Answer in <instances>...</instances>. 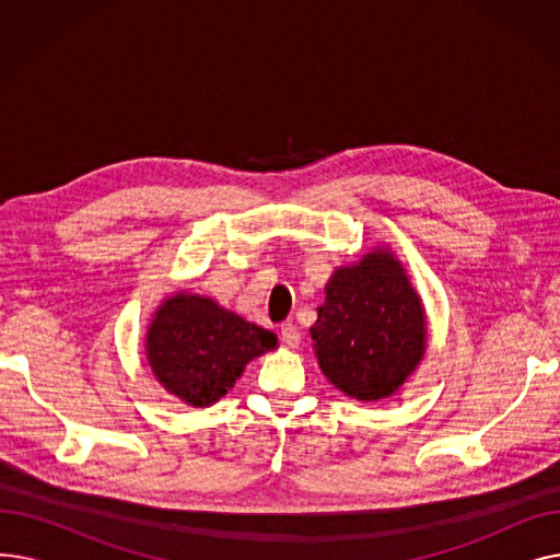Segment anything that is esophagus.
<instances>
[{"mask_svg": "<svg viewBox=\"0 0 560 560\" xmlns=\"http://www.w3.org/2000/svg\"><path fill=\"white\" fill-rule=\"evenodd\" d=\"M281 340L288 347H298L302 342V334H300L298 325H292V322H283V325H281Z\"/></svg>", "mask_w": 560, "mask_h": 560, "instance_id": "34e87169", "label": "esophagus"}]
</instances>
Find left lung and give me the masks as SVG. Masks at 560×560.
<instances>
[{
  "instance_id": "left-lung-1",
  "label": "left lung",
  "mask_w": 560,
  "mask_h": 560,
  "mask_svg": "<svg viewBox=\"0 0 560 560\" xmlns=\"http://www.w3.org/2000/svg\"><path fill=\"white\" fill-rule=\"evenodd\" d=\"M311 338L319 370L347 397L386 399L416 372L427 349V315L404 265L388 249L338 268Z\"/></svg>"
}]
</instances>
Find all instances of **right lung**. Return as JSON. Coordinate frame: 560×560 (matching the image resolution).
<instances>
[{
  "mask_svg": "<svg viewBox=\"0 0 560 560\" xmlns=\"http://www.w3.org/2000/svg\"><path fill=\"white\" fill-rule=\"evenodd\" d=\"M275 347L272 331L188 292H176L156 308L144 340L159 384L195 408L224 397L245 365Z\"/></svg>",
  "mask_w": 560,
  "mask_h": 560,
  "instance_id": "1",
  "label": "right lung"
}]
</instances>
